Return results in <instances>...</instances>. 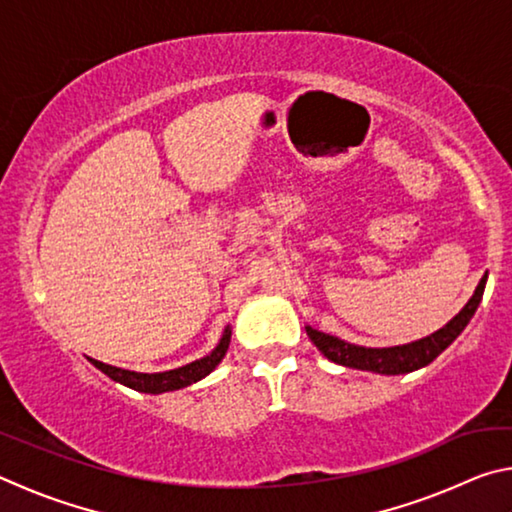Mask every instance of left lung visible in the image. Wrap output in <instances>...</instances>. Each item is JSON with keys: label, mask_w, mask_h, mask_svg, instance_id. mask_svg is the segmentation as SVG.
<instances>
[{"label": "left lung", "mask_w": 512, "mask_h": 512, "mask_svg": "<svg viewBox=\"0 0 512 512\" xmlns=\"http://www.w3.org/2000/svg\"><path fill=\"white\" fill-rule=\"evenodd\" d=\"M485 280H488V273L481 277L479 287H476L474 296L467 300V305L458 311V314L449 320V323L433 332L427 339L406 343V345H395V348H361V345L345 343L336 336H329L318 332L314 327H307L309 339L314 341L316 348L325 354L329 361L339 363L345 368H357V370H370L379 372V375H404V372H413L418 368L429 366V363L438 357L440 352L452 345L458 334L463 332L474 316L476 307L483 298Z\"/></svg>", "instance_id": "8db88e82"}]
</instances>
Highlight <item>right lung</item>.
Segmentation results:
<instances>
[{
  "instance_id": "add662e5",
  "label": "right lung",
  "mask_w": 512,
  "mask_h": 512,
  "mask_svg": "<svg viewBox=\"0 0 512 512\" xmlns=\"http://www.w3.org/2000/svg\"><path fill=\"white\" fill-rule=\"evenodd\" d=\"M228 345H230V327L225 329L223 339L212 350V354H207V357L198 359L194 363H187V366H183V368H176V370H169V372H153V375H146V372L121 370V368H115V366H108V363H101L97 359H90V361L101 372H106L110 379L119 381V384H124V386L133 388V391H140V393L158 395V393L178 391V388H185L189 384H194V381L203 379L205 375H210V372L216 366H219L221 359L225 357V352H228Z\"/></svg>"
}]
</instances>
